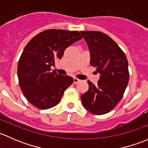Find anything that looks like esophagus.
I'll return each instance as SVG.
<instances>
[{
    "instance_id": "34e87169",
    "label": "esophagus",
    "mask_w": 148,
    "mask_h": 148,
    "mask_svg": "<svg viewBox=\"0 0 148 148\" xmlns=\"http://www.w3.org/2000/svg\"><path fill=\"white\" fill-rule=\"evenodd\" d=\"M79 81H80V80L79 79L76 78V77H74V84H77Z\"/></svg>"
}]
</instances>
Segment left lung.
<instances>
[{"label": "left lung", "instance_id": "1", "mask_svg": "<svg viewBox=\"0 0 148 148\" xmlns=\"http://www.w3.org/2000/svg\"><path fill=\"white\" fill-rule=\"evenodd\" d=\"M90 51V64L100 74L97 84L87 81L89 89L81 96L85 109L97 115L109 112L123 97L129 82L128 62L120 46L100 31H81Z\"/></svg>", "mask_w": 148, "mask_h": 148}]
</instances>
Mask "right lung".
<instances>
[{
	"label": "right lung",
	"instance_id": "right-lung-1",
	"mask_svg": "<svg viewBox=\"0 0 148 148\" xmlns=\"http://www.w3.org/2000/svg\"><path fill=\"white\" fill-rule=\"evenodd\" d=\"M82 38L77 31L48 29L28 43L18 64L19 85L26 99L40 110L58 104L73 78L51 71L55 59H62L65 49Z\"/></svg>",
	"mask_w": 148,
	"mask_h": 148
}]
</instances>
